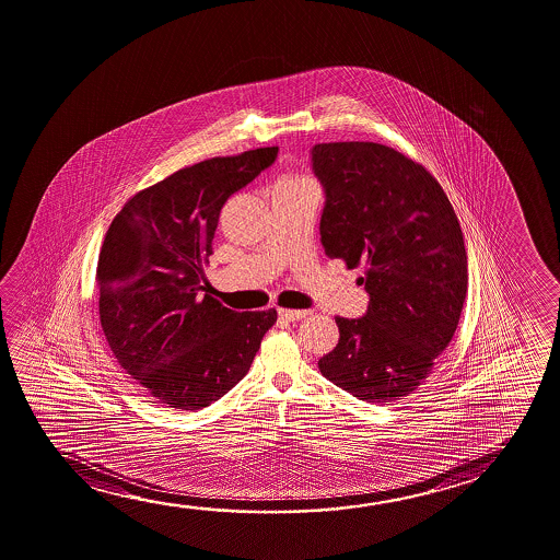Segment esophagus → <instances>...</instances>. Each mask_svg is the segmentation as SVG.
Returning a JSON list of instances; mask_svg holds the SVG:
<instances>
[{"mask_svg":"<svg viewBox=\"0 0 560 560\" xmlns=\"http://www.w3.org/2000/svg\"><path fill=\"white\" fill-rule=\"evenodd\" d=\"M308 315V311H292V308H278V316L288 323H295Z\"/></svg>","mask_w":560,"mask_h":560,"instance_id":"1","label":"esophagus"}]
</instances>
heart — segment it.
Wrapping results in <instances>:
<instances>
[{"instance_id":"1","label":"heart","mask_w":560,"mask_h":560,"mask_svg":"<svg viewBox=\"0 0 560 560\" xmlns=\"http://www.w3.org/2000/svg\"><path fill=\"white\" fill-rule=\"evenodd\" d=\"M313 180L301 174H288L282 180L278 182L276 188H300V186H311Z\"/></svg>"}]
</instances>
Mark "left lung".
<instances>
[{
  "label": "left lung",
  "mask_w": 560,
  "mask_h": 560,
  "mask_svg": "<svg viewBox=\"0 0 560 560\" xmlns=\"http://www.w3.org/2000/svg\"><path fill=\"white\" fill-rule=\"evenodd\" d=\"M324 186L320 242L330 259L363 265L371 295L361 318L336 316L338 346L324 378L369 402L412 394L457 330L468 288L465 240L440 182L394 148L318 143Z\"/></svg>",
  "instance_id": "8db88e82"
}]
</instances>
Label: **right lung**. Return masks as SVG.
I'll list each match as a JSON object with an SVG mask.
<instances>
[{"label": "right lung", "instance_id": "add662e5", "mask_svg": "<svg viewBox=\"0 0 560 560\" xmlns=\"http://www.w3.org/2000/svg\"><path fill=\"white\" fill-rule=\"evenodd\" d=\"M278 148L206 159L130 197L103 240L95 282L103 334L148 394L199 410L244 378L275 308L236 313L203 292L219 214Z\"/></svg>", "mask_w": 560, "mask_h": 560}]
</instances>
